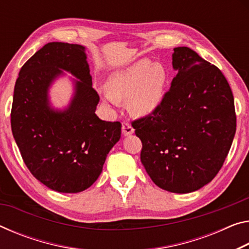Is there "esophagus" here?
Returning a JSON list of instances; mask_svg holds the SVG:
<instances>
[{"mask_svg":"<svg viewBox=\"0 0 249 249\" xmlns=\"http://www.w3.org/2000/svg\"><path fill=\"white\" fill-rule=\"evenodd\" d=\"M122 132H123L125 136H127V135H131V134L134 133V128H133V126L128 123V122H123V123H122Z\"/></svg>","mask_w":249,"mask_h":249,"instance_id":"obj_1","label":"esophagus"}]
</instances>
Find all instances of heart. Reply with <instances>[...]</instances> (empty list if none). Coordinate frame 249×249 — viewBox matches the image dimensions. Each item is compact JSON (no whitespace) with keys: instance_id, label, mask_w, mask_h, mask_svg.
<instances>
[{"instance_id":"heart-1","label":"heart","mask_w":249,"mask_h":249,"mask_svg":"<svg viewBox=\"0 0 249 249\" xmlns=\"http://www.w3.org/2000/svg\"><path fill=\"white\" fill-rule=\"evenodd\" d=\"M166 83L167 74L163 65L141 60L109 78L106 97L109 101L126 100L129 112L145 116L160 105Z\"/></svg>"}]
</instances>
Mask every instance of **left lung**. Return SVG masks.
Instances as JSON below:
<instances>
[{
    "label": "left lung",
    "instance_id": "8db88e82",
    "mask_svg": "<svg viewBox=\"0 0 249 249\" xmlns=\"http://www.w3.org/2000/svg\"><path fill=\"white\" fill-rule=\"evenodd\" d=\"M178 71L153 113L132 122L142 164L157 186L191 193L218 174L236 132L234 96L217 66L188 47H175Z\"/></svg>",
    "mask_w": 249,
    "mask_h": 249
}]
</instances>
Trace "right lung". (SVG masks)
<instances>
[{
    "instance_id": "1",
    "label": "right lung",
    "mask_w": 249,
    "mask_h": 249,
    "mask_svg": "<svg viewBox=\"0 0 249 249\" xmlns=\"http://www.w3.org/2000/svg\"><path fill=\"white\" fill-rule=\"evenodd\" d=\"M60 68L81 81L70 107L54 112L47 103V89ZM98 101L82 45L47 43L19 71L11 109L12 133L31 174L53 191L89 188L121 139L120 122L97 117Z\"/></svg>"
}]
</instances>
